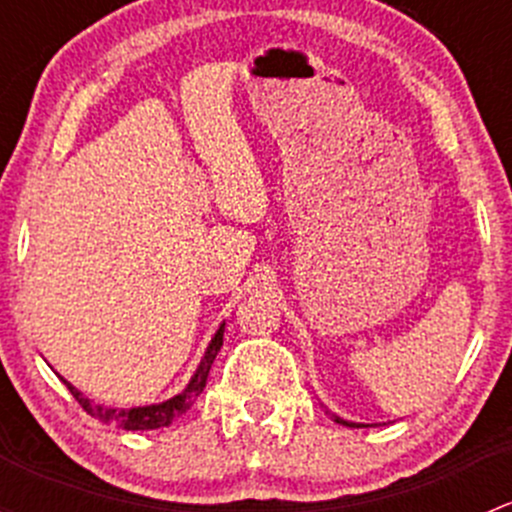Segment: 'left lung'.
I'll return each mask as SVG.
<instances>
[{"instance_id":"obj_1","label":"left lung","mask_w":512,"mask_h":512,"mask_svg":"<svg viewBox=\"0 0 512 512\" xmlns=\"http://www.w3.org/2000/svg\"><path fill=\"white\" fill-rule=\"evenodd\" d=\"M337 421L339 423H347V421H342V418H337ZM347 426H356V423H347Z\"/></svg>"}]
</instances>
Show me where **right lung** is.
<instances>
[{"instance_id":"add662e5","label":"right lung","mask_w":512,"mask_h":512,"mask_svg":"<svg viewBox=\"0 0 512 512\" xmlns=\"http://www.w3.org/2000/svg\"><path fill=\"white\" fill-rule=\"evenodd\" d=\"M223 332H225V324L218 329V334L213 337V342H210L208 352H205L198 371H195V376L190 379V384L185 386L178 396L163 401V404L138 406V409H106V406H96V404H91L89 399H84V396H81V391H76L69 381H64V384L69 386V391L74 394V399L79 401L81 409L103 423H116V426L126 428V431H151V428L170 426L175 418L183 416L185 411L195 404V399L203 394L205 384H208L210 366H213L215 356H218L220 347H223Z\"/></svg>"}]
</instances>
